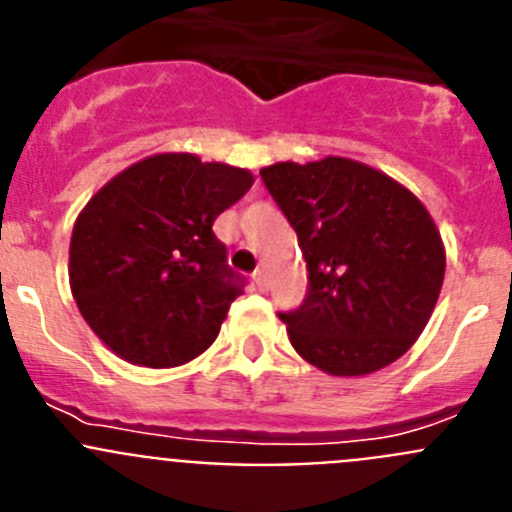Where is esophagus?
I'll list each match as a JSON object with an SVG mask.
<instances>
[{"label":"esophagus","mask_w":512,"mask_h":512,"mask_svg":"<svg viewBox=\"0 0 512 512\" xmlns=\"http://www.w3.org/2000/svg\"><path fill=\"white\" fill-rule=\"evenodd\" d=\"M253 284H256V287H259L261 292H264V289H266V271L264 269L253 271Z\"/></svg>","instance_id":"obj_1"}]
</instances>
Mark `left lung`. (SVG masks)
Instances as JSON below:
<instances>
[{"mask_svg": "<svg viewBox=\"0 0 512 512\" xmlns=\"http://www.w3.org/2000/svg\"><path fill=\"white\" fill-rule=\"evenodd\" d=\"M261 182L307 264L305 300L279 312L297 354L333 377L400 359L431 318L446 271L441 235L418 197L338 156L266 166Z\"/></svg>", "mask_w": 512, "mask_h": 512, "instance_id": "left-lung-1", "label": "left lung"}]
</instances>
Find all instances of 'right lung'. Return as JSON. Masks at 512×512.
<instances>
[{"instance_id":"right-lung-1","label":"right lung","mask_w":512,"mask_h":512,"mask_svg":"<svg viewBox=\"0 0 512 512\" xmlns=\"http://www.w3.org/2000/svg\"><path fill=\"white\" fill-rule=\"evenodd\" d=\"M251 184L246 169L158 153L89 200L71 233V292L117 356L166 369L210 348L246 287L212 223Z\"/></svg>"}]
</instances>
